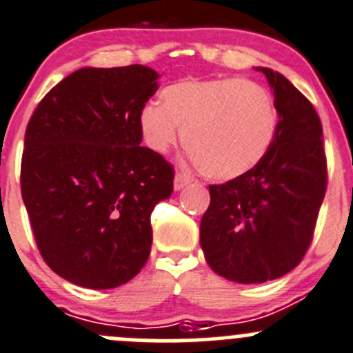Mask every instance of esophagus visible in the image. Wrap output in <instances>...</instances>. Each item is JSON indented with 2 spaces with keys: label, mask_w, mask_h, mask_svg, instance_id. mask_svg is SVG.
<instances>
[{
  "label": "esophagus",
  "mask_w": 353,
  "mask_h": 353,
  "mask_svg": "<svg viewBox=\"0 0 353 353\" xmlns=\"http://www.w3.org/2000/svg\"><path fill=\"white\" fill-rule=\"evenodd\" d=\"M192 181V178L188 175H185V173H176L175 175V181H173V187H175V190H181L183 187H187L188 183Z\"/></svg>",
  "instance_id": "obj_1"
}]
</instances>
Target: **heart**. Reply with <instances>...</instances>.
Instances as JSON below:
<instances>
[{"instance_id": "b5f03b06", "label": "heart", "mask_w": 353, "mask_h": 353, "mask_svg": "<svg viewBox=\"0 0 353 353\" xmlns=\"http://www.w3.org/2000/svg\"><path fill=\"white\" fill-rule=\"evenodd\" d=\"M159 103L139 114L145 145L166 154L183 130L188 159L214 180L256 168L274 142L278 111L263 85L239 77L183 79L163 87Z\"/></svg>"}]
</instances>
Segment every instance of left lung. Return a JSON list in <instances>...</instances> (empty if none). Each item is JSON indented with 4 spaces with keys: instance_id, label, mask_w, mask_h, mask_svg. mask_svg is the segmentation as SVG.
<instances>
[{
    "instance_id": "8db88e82",
    "label": "left lung",
    "mask_w": 353,
    "mask_h": 353,
    "mask_svg": "<svg viewBox=\"0 0 353 353\" xmlns=\"http://www.w3.org/2000/svg\"><path fill=\"white\" fill-rule=\"evenodd\" d=\"M256 70L273 90L274 142L249 173L209 187L211 204L201 221L209 268L243 285L276 280L302 261L326 194L323 127L316 110L281 73Z\"/></svg>"
}]
</instances>
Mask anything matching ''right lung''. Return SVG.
<instances>
[{
	"label": "right lung",
	"mask_w": 353,
	"mask_h": 353,
	"mask_svg": "<svg viewBox=\"0 0 353 353\" xmlns=\"http://www.w3.org/2000/svg\"><path fill=\"white\" fill-rule=\"evenodd\" d=\"M144 65L70 73L26 130L22 199L41 256L73 285L130 281L151 254V212L173 192V168L142 148L139 114L158 90Z\"/></svg>",
	"instance_id": "right-lung-1"
}]
</instances>
